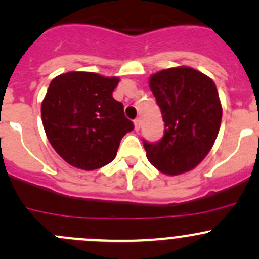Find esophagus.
<instances>
[{"label": "esophagus", "instance_id": "1", "mask_svg": "<svg viewBox=\"0 0 259 259\" xmlns=\"http://www.w3.org/2000/svg\"><path fill=\"white\" fill-rule=\"evenodd\" d=\"M134 125H135V130H139L140 129V119H135Z\"/></svg>", "mask_w": 259, "mask_h": 259}]
</instances>
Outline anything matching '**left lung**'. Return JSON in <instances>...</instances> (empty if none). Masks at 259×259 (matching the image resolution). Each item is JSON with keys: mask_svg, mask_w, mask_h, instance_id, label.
<instances>
[{"mask_svg": "<svg viewBox=\"0 0 259 259\" xmlns=\"http://www.w3.org/2000/svg\"><path fill=\"white\" fill-rule=\"evenodd\" d=\"M150 89L165 129L159 142H143L146 158L169 176L192 170L209 153L221 126L215 85L202 72L182 66L154 74Z\"/></svg>", "mask_w": 259, "mask_h": 259, "instance_id": "left-lung-1", "label": "left lung"}]
</instances>
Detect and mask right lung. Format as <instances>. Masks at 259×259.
Wrapping results in <instances>:
<instances>
[{"instance_id": "obj_1", "label": "right lung", "mask_w": 259, "mask_h": 259, "mask_svg": "<svg viewBox=\"0 0 259 259\" xmlns=\"http://www.w3.org/2000/svg\"><path fill=\"white\" fill-rule=\"evenodd\" d=\"M117 77L67 72L55 77L41 105L44 129L56 153L72 166L94 170L113 161L120 140L134 129L113 98Z\"/></svg>"}]
</instances>
